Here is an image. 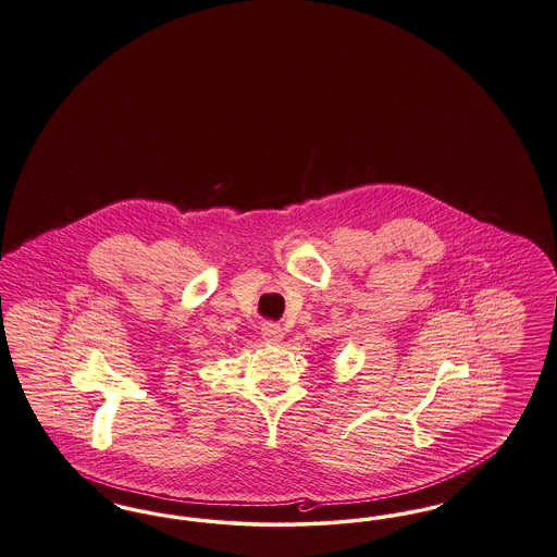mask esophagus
<instances>
[{"mask_svg":"<svg viewBox=\"0 0 557 557\" xmlns=\"http://www.w3.org/2000/svg\"><path fill=\"white\" fill-rule=\"evenodd\" d=\"M261 334H263V337L269 339V342H280V339L284 337V330H282L277 323H271V321H268V323H263Z\"/></svg>","mask_w":557,"mask_h":557,"instance_id":"esophagus-1","label":"esophagus"}]
</instances>
